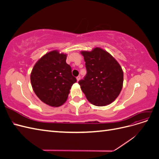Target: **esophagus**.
<instances>
[{
	"instance_id": "esophagus-1",
	"label": "esophagus",
	"mask_w": 159,
	"mask_h": 159,
	"mask_svg": "<svg viewBox=\"0 0 159 159\" xmlns=\"http://www.w3.org/2000/svg\"><path fill=\"white\" fill-rule=\"evenodd\" d=\"M77 80H78V81H80V79H81V76L80 75H78V77H77Z\"/></svg>"
}]
</instances>
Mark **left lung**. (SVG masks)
<instances>
[{
  "label": "left lung",
  "instance_id": "obj_1",
  "mask_svg": "<svg viewBox=\"0 0 159 159\" xmlns=\"http://www.w3.org/2000/svg\"><path fill=\"white\" fill-rule=\"evenodd\" d=\"M87 74L79 81L89 102L96 106H105L115 100L123 88V72L121 66L109 53L100 48L81 51Z\"/></svg>",
  "mask_w": 159,
  "mask_h": 159
}]
</instances>
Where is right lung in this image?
<instances>
[{
	"mask_svg": "<svg viewBox=\"0 0 159 159\" xmlns=\"http://www.w3.org/2000/svg\"><path fill=\"white\" fill-rule=\"evenodd\" d=\"M67 55L57 50L47 53L34 66L30 81L34 91L42 102L52 107L63 105L76 78L66 62Z\"/></svg>",
	"mask_w": 159,
	"mask_h": 159,
	"instance_id": "add662e5",
	"label": "right lung"
}]
</instances>
